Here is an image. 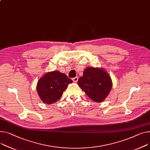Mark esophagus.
<instances>
[{
	"instance_id": "1",
	"label": "esophagus",
	"mask_w": 150,
	"mask_h": 150,
	"mask_svg": "<svg viewBox=\"0 0 150 150\" xmlns=\"http://www.w3.org/2000/svg\"><path fill=\"white\" fill-rule=\"evenodd\" d=\"M72 80L74 83H77L78 80V76H76V77H74V78H72Z\"/></svg>"
}]
</instances>
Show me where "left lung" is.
<instances>
[{
    "instance_id": "1",
    "label": "left lung",
    "mask_w": 150,
    "mask_h": 150,
    "mask_svg": "<svg viewBox=\"0 0 150 150\" xmlns=\"http://www.w3.org/2000/svg\"><path fill=\"white\" fill-rule=\"evenodd\" d=\"M78 86L93 101H103L110 92L112 82L109 75L103 69L87 67L83 76L79 77Z\"/></svg>"
}]
</instances>
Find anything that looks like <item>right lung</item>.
Returning <instances> with one entry per match:
<instances>
[{
	"label": "right lung",
	"mask_w": 150,
	"mask_h": 150,
	"mask_svg": "<svg viewBox=\"0 0 150 150\" xmlns=\"http://www.w3.org/2000/svg\"><path fill=\"white\" fill-rule=\"evenodd\" d=\"M72 82L64 74L59 71L51 72L39 79L37 91L43 103L51 104L62 97L68 85Z\"/></svg>",
	"instance_id": "1"
}]
</instances>
